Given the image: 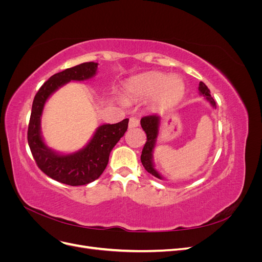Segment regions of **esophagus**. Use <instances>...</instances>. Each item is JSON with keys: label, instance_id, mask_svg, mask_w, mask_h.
Segmentation results:
<instances>
[{"label": "esophagus", "instance_id": "34e87169", "mask_svg": "<svg viewBox=\"0 0 262 262\" xmlns=\"http://www.w3.org/2000/svg\"><path fill=\"white\" fill-rule=\"evenodd\" d=\"M140 125V121L139 119L136 117H132L130 118V121H129V128L133 129V128H137V126Z\"/></svg>", "mask_w": 262, "mask_h": 262}]
</instances>
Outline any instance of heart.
I'll use <instances>...</instances> for the list:
<instances>
[{"instance_id": "1", "label": "heart", "mask_w": 262, "mask_h": 262, "mask_svg": "<svg viewBox=\"0 0 262 262\" xmlns=\"http://www.w3.org/2000/svg\"><path fill=\"white\" fill-rule=\"evenodd\" d=\"M124 92L133 98H147L156 108L175 105L185 93V84L179 77L160 72H149L132 77L125 84Z\"/></svg>"}]
</instances>
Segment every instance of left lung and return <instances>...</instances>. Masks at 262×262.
Returning a JSON list of instances; mask_svg holds the SVG:
<instances>
[{
	"mask_svg": "<svg viewBox=\"0 0 262 262\" xmlns=\"http://www.w3.org/2000/svg\"><path fill=\"white\" fill-rule=\"evenodd\" d=\"M199 94L204 97L205 100L209 101V104L214 109H216V104L215 101H214L213 97L211 96L210 90L203 82L199 83ZM161 121H162V118L156 114L148 115L141 119V126L142 129L145 131L146 138H147L146 143L141 154V162H142V165L144 166L146 171L149 172L150 175H153L158 179H164V177L161 175L160 171L155 168L154 161H153V153L157 143L158 133H160Z\"/></svg>",
	"mask_w": 262,
	"mask_h": 262,
	"instance_id": "8db88e82",
	"label": "left lung"
}]
</instances>
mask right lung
Wrapping results in <instances>:
<instances>
[{"instance_id":"obj_1","label":"right lung","mask_w":262,"mask_h":262,"mask_svg":"<svg viewBox=\"0 0 262 262\" xmlns=\"http://www.w3.org/2000/svg\"><path fill=\"white\" fill-rule=\"evenodd\" d=\"M98 63L85 62L52 75L33 101L28 124V145L35 161L47 176L69 186H82L96 180L107 167L109 155L128 129L129 119L99 125L83 148L73 153H60L46 144L41 133V116L47 100L69 82H84L97 73Z\"/></svg>"}]
</instances>
